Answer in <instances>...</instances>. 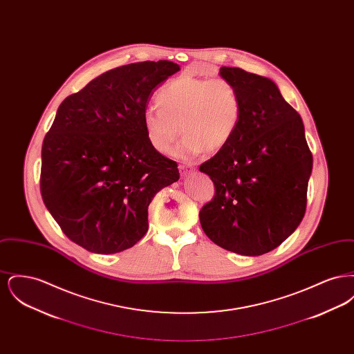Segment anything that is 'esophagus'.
Returning a JSON list of instances; mask_svg holds the SVG:
<instances>
[{
    "mask_svg": "<svg viewBox=\"0 0 354 354\" xmlns=\"http://www.w3.org/2000/svg\"><path fill=\"white\" fill-rule=\"evenodd\" d=\"M179 171H180V175L182 176H185V175H188V174H191L192 171H194V167L192 166H189V165H179Z\"/></svg>",
    "mask_w": 354,
    "mask_h": 354,
    "instance_id": "obj_1",
    "label": "esophagus"
}]
</instances>
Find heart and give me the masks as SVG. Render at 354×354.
I'll list each match as a JSON object with an SVG mask.
<instances>
[{
  "label": "heart",
  "instance_id": "heart-1",
  "mask_svg": "<svg viewBox=\"0 0 354 354\" xmlns=\"http://www.w3.org/2000/svg\"><path fill=\"white\" fill-rule=\"evenodd\" d=\"M156 102L159 107H149L143 113L146 136L156 151L166 153L182 130L185 138L175 150L180 159L224 149L236 134L243 114L235 84L223 77H178L158 91Z\"/></svg>",
  "mask_w": 354,
  "mask_h": 354
}]
</instances>
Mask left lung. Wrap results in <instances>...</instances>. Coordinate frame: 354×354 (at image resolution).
<instances>
[{"label":"left lung","instance_id":"obj_1","mask_svg":"<svg viewBox=\"0 0 354 354\" xmlns=\"http://www.w3.org/2000/svg\"><path fill=\"white\" fill-rule=\"evenodd\" d=\"M220 77L235 84L243 114L231 142L199 167L215 185L199 219L221 248L259 256L301 223L313 158L303 119L272 80L227 66Z\"/></svg>","mask_w":354,"mask_h":354}]
</instances>
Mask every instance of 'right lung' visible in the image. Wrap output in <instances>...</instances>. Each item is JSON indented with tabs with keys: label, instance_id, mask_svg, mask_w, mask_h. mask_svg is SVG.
<instances>
[{
	"label": "right lung",
	"instance_id": "obj_1",
	"mask_svg": "<svg viewBox=\"0 0 354 354\" xmlns=\"http://www.w3.org/2000/svg\"><path fill=\"white\" fill-rule=\"evenodd\" d=\"M171 61L109 70L68 95L42 143L41 195L71 241L90 252L131 248L149 230L156 192L179 179L143 127L152 90L179 71Z\"/></svg>",
	"mask_w": 354,
	"mask_h": 354
}]
</instances>
